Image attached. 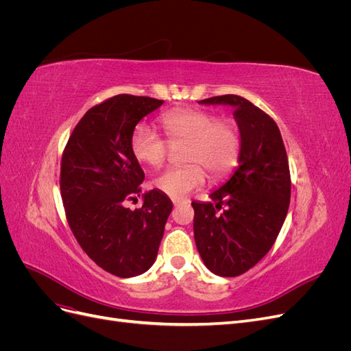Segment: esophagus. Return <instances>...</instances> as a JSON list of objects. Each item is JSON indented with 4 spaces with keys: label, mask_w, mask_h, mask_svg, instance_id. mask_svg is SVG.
<instances>
[{
    "label": "esophagus",
    "mask_w": 351,
    "mask_h": 351,
    "mask_svg": "<svg viewBox=\"0 0 351 351\" xmlns=\"http://www.w3.org/2000/svg\"><path fill=\"white\" fill-rule=\"evenodd\" d=\"M186 200H183V199H173V204H174V206H177V205H180V204H184Z\"/></svg>",
    "instance_id": "obj_1"
}]
</instances>
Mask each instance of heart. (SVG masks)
<instances>
[{
  "mask_svg": "<svg viewBox=\"0 0 351 351\" xmlns=\"http://www.w3.org/2000/svg\"><path fill=\"white\" fill-rule=\"evenodd\" d=\"M164 133L171 145L186 143V165L168 168L156 174L154 186L168 196L180 199L192 193L206 182L228 176L237 165L241 151V134L234 121L218 120L204 110L182 108L161 117ZM133 156L143 164L159 167L165 162L168 143L146 125H137L130 139Z\"/></svg>",
  "mask_w": 351,
  "mask_h": 351,
  "instance_id": "b5f03b06",
  "label": "heart"
}]
</instances>
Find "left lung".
<instances>
[{
	"mask_svg": "<svg viewBox=\"0 0 351 351\" xmlns=\"http://www.w3.org/2000/svg\"><path fill=\"white\" fill-rule=\"evenodd\" d=\"M228 105L241 134L239 167L209 195L192 202L196 247L205 267L219 277L253 268L277 240L290 205L289 159L277 123L239 95L199 101ZM226 205L218 215L216 210Z\"/></svg>",
	"mask_w": 351,
	"mask_h": 351,
	"instance_id": "8db88e82",
	"label": "left lung"
}]
</instances>
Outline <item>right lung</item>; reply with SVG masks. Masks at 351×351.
Segmentation results:
<instances>
[{"label": "right lung", "instance_id": "obj_1", "mask_svg": "<svg viewBox=\"0 0 351 351\" xmlns=\"http://www.w3.org/2000/svg\"><path fill=\"white\" fill-rule=\"evenodd\" d=\"M164 101L117 95L90 108L74 127L61 159V197L69 226L80 247L107 272L120 278L149 269L164 236L173 202L158 189L142 195L145 173L133 156L136 124Z\"/></svg>", "mask_w": 351, "mask_h": 351}]
</instances>
